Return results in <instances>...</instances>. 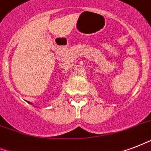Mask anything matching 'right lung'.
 I'll return each mask as SVG.
<instances>
[{"label":"right lung","instance_id":"add662e5","mask_svg":"<svg viewBox=\"0 0 151 151\" xmlns=\"http://www.w3.org/2000/svg\"><path fill=\"white\" fill-rule=\"evenodd\" d=\"M27 103H29V104H32V103H30V102H29V101H27Z\"/></svg>","mask_w":151,"mask_h":151}]
</instances>
